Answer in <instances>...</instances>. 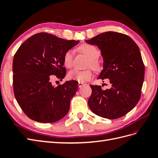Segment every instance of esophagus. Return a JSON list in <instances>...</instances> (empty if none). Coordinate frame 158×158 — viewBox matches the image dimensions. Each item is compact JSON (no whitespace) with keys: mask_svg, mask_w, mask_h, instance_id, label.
Masks as SVG:
<instances>
[{"mask_svg":"<svg viewBox=\"0 0 158 158\" xmlns=\"http://www.w3.org/2000/svg\"><path fill=\"white\" fill-rule=\"evenodd\" d=\"M84 85H85V84L82 83V82H78V87L79 88H82Z\"/></svg>","mask_w":158,"mask_h":158,"instance_id":"obj_1","label":"esophagus"}]
</instances>
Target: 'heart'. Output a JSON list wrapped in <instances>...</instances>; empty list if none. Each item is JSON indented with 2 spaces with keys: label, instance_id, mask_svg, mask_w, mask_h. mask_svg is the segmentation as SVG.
I'll return each mask as SVG.
<instances>
[{
  "label": "heart",
  "instance_id": "obj_1",
  "mask_svg": "<svg viewBox=\"0 0 158 158\" xmlns=\"http://www.w3.org/2000/svg\"><path fill=\"white\" fill-rule=\"evenodd\" d=\"M80 50L83 53L88 56L89 61L88 66H91L93 69L97 70L100 68V65L98 59L100 55V51L96 47L89 44H83L80 47ZM74 51L69 50L66 52L64 56V64L68 68L73 66ZM93 74L90 70H79L78 69H73L69 73V78L71 80H74L79 82H85L92 78Z\"/></svg>",
  "mask_w": 158,
  "mask_h": 158
}]
</instances>
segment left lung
Masks as SVG:
<instances>
[{"label": "left lung", "instance_id": "left-lung-1", "mask_svg": "<svg viewBox=\"0 0 158 158\" xmlns=\"http://www.w3.org/2000/svg\"><path fill=\"white\" fill-rule=\"evenodd\" d=\"M101 51L103 70L98 79L108 78L111 88L103 90L92 85L88 106L97 115L108 119L120 118L130 112L140 98L144 65L139 47L121 33L107 31L85 40Z\"/></svg>", "mask_w": 158, "mask_h": 158}]
</instances>
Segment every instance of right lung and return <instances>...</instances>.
<instances>
[{"mask_svg": "<svg viewBox=\"0 0 158 158\" xmlns=\"http://www.w3.org/2000/svg\"><path fill=\"white\" fill-rule=\"evenodd\" d=\"M78 43L40 33L28 38L16 51L12 64L14 95L31 120L55 123L68 113L78 82L66 81L55 87L51 79L52 75L60 80L65 77L64 54Z\"/></svg>", "mask_w": 158, "mask_h": 158, "instance_id": "add662e5", "label": "right lung"}]
</instances>
